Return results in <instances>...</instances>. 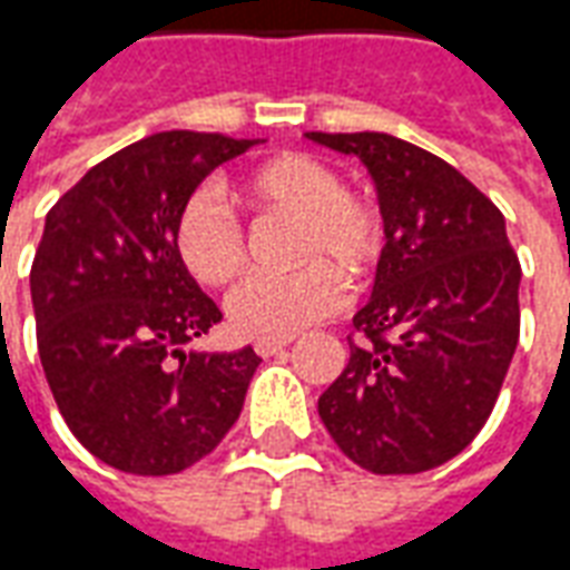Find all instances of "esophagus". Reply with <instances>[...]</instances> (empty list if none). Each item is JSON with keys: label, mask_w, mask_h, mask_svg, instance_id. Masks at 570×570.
Instances as JSON below:
<instances>
[{"label": "esophagus", "mask_w": 570, "mask_h": 570, "mask_svg": "<svg viewBox=\"0 0 570 570\" xmlns=\"http://www.w3.org/2000/svg\"><path fill=\"white\" fill-rule=\"evenodd\" d=\"M286 345H289V338H259V342H256V354H262V357H274V354L286 351Z\"/></svg>", "instance_id": "esophagus-1"}]
</instances>
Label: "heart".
Segmentation results:
<instances>
[{
	"label": "heart",
	"instance_id": "1",
	"mask_svg": "<svg viewBox=\"0 0 570 570\" xmlns=\"http://www.w3.org/2000/svg\"><path fill=\"white\" fill-rule=\"evenodd\" d=\"M240 195L259 210L302 216L296 259L289 274H253L232 289L225 314L237 335L289 338L330 317L345 302V277H366L384 247V225L370 200L345 191L330 164L298 151L274 155L240 179ZM174 247L195 281L223 286L244 268V225L210 188L191 191L176 213Z\"/></svg>",
	"mask_w": 570,
	"mask_h": 570
}]
</instances>
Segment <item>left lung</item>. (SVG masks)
I'll list each match as a JSON object with an SVG mask.
<instances>
[{"label":"left lung","instance_id":"8db88e82","mask_svg":"<svg viewBox=\"0 0 570 570\" xmlns=\"http://www.w3.org/2000/svg\"><path fill=\"white\" fill-rule=\"evenodd\" d=\"M370 170L384 223L366 342L317 400L342 452L370 473H421L489 421L519 345L522 268L501 210L436 155L391 134H305Z\"/></svg>","mask_w":570,"mask_h":570}]
</instances>
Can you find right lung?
<instances>
[{
    "label": "right lung",
    "instance_id": "obj_1",
    "mask_svg": "<svg viewBox=\"0 0 570 570\" xmlns=\"http://www.w3.org/2000/svg\"><path fill=\"white\" fill-rule=\"evenodd\" d=\"M262 140L164 130L91 167L45 216L30 272L45 379L76 440L134 476L210 454L244 409L253 347L195 351L223 321L174 247L183 200Z\"/></svg>",
    "mask_w": 570,
    "mask_h": 570
}]
</instances>
